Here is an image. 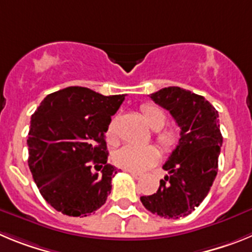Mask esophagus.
I'll use <instances>...</instances> for the list:
<instances>
[{
	"instance_id": "34e87169",
	"label": "esophagus",
	"mask_w": 252,
	"mask_h": 252,
	"mask_svg": "<svg viewBox=\"0 0 252 252\" xmlns=\"http://www.w3.org/2000/svg\"><path fill=\"white\" fill-rule=\"evenodd\" d=\"M126 171H127V173H130V174L132 175L133 178H136V179H140V178L142 177L141 174H139V173H136V171H130V170H126Z\"/></svg>"
}]
</instances>
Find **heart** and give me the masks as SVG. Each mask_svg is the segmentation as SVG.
<instances>
[{
    "mask_svg": "<svg viewBox=\"0 0 252 252\" xmlns=\"http://www.w3.org/2000/svg\"><path fill=\"white\" fill-rule=\"evenodd\" d=\"M141 115L151 130L157 131L155 140L164 153H171L177 148L180 140L179 128L175 126L164 127L166 124L165 111L155 104H144L141 107ZM106 140L110 145H116L117 131L116 119L111 120L106 128ZM159 160V151L155 146H132L126 145L113 154V162L120 168L130 171H144L157 164Z\"/></svg>",
    "mask_w": 252,
    "mask_h": 252,
    "instance_id": "obj_1",
    "label": "heart"
}]
</instances>
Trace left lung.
I'll use <instances>...</instances> for the list:
<instances>
[{
	"mask_svg": "<svg viewBox=\"0 0 252 252\" xmlns=\"http://www.w3.org/2000/svg\"><path fill=\"white\" fill-rule=\"evenodd\" d=\"M150 98L170 112L180 127V140L162 165L168 175L157 193L140 201L154 215L177 220L202 203L217 175L222 146L218 112L203 95L180 87L162 88Z\"/></svg>",
	"mask_w": 252,
	"mask_h": 252,
	"instance_id": "8db88e82",
	"label": "left lung"
}]
</instances>
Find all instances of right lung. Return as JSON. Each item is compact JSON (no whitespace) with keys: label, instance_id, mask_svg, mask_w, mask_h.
Instances as JSON below:
<instances>
[{"label":"right lung","instance_id":"add662e5","mask_svg":"<svg viewBox=\"0 0 252 252\" xmlns=\"http://www.w3.org/2000/svg\"><path fill=\"white\" fill-rule=\"evenodd\" d=\"M124 101L125 94L68 87L46 95L31 116L29 168L58 212L87 217L106 203L117 169L107 162L104 133Z\"/></svg>","mask_w":252,"mask_h":252}]
</instances>
